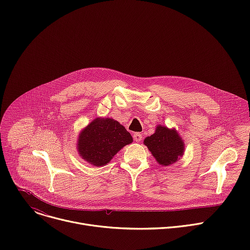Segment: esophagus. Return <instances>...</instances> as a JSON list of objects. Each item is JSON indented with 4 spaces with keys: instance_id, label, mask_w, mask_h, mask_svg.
I'll return each instance as SVG.
<instances>
[{
    "instance_id": "34e87169",
    "label": "esophagus",
    "mask_w": 250,
    "mask_h": 250,
    "mask_svg": "<svg viewBox=\"0 0 250 250\" xmlns=\"http://www.w3.org/2000/svg\"><path fill=\"white\" fill-rule=\"evenodd\" d=\"M133 139H134V141H135V142H139V141H141V139H142L141 133H139V132H135V133L133 134Z\"/></svg>"
}]
</instances>
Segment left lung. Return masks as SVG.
<instances>
[{
    "label": "left lung",
    "instance_id": "1",
    "mask_svg": "<svg viewBox=\"0 0 250 250\" xmlns=\"http://www.w3.org/2000/svg\"><path fill=\"white\" fill-rule=\"evenodd\" d=\"M144 145L147 146L157 163L161 166H170L184 155L185 144L175 128L158 125L150 136L145 138Z\"/></svg>",
    "mask_w": 250,
    "mask_h": 250
}]
</instances>
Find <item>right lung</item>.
<instances>
[{
  "label": "right lung",
  "instance_id": "add662e5",
  "mask_svg": "<svg viewBox=\"0 0 250 250\" xmlns=\"http://www.w3.org/2000/svg\"><path fill=\"white\" fill-rule=\"evenodd\" d=\"M131 142L130 133L119 122L112 118H97L80 131L77 151L82 159L101 167Z\"/></svg>",
  "mask_w": 250,
  "mask_h": 250
}]
</instances>
